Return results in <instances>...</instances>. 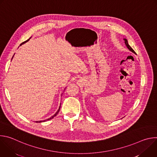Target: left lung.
Listing matches in <instances>:
<instances>
[{
	"mask_svg": "<svg viewBox=\"0 0 157 157\" xmlns=\"http://www.w3.org/2000/svg\"><path fill=\"white\" fill-rule=\"evenodd\" d=\"M124 41H125V44L126 47H127V48H128L130 52H132V53H136V52H134V50H133L130 47V46L129 44H128V41H127V39H125V38H124Z\"/></svg>",
	"mask_w": 157,
	"mask_h": 157,
	"instance_id": "8db88e82",
	"label": "left lung"
}]
</instances>
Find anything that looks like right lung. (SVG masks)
Listing matches in <instances>:
<instances>
[{"instance_id":"right-lung-1","label":"right lung","mask_w":157,"mask_h":157,"mask_svg":"<svg viewBox=\"0 0 157 157\" xmlns=\"http://www.w3.org/2000/svg\"><path fill=\"white\" fill-rule=\"evenodd\" d=\"M30 38L29 39V40H26L25 41H24V42H23V43H21V44H24V43H25V42H27V41H28L29 40H30ZM21 44H20V45H21ZM12 57V58H13ZM60 107H61V104H60V105H59V109H58V111L56 112V113L53 116H52L50 118H49V119H46V120H44V121H36V123H40V122H45V121H49V120H50V119H52L53 118H54V117H55L57 114H58V113H59V109H60Z\"/></svg>"}]
</instances>
